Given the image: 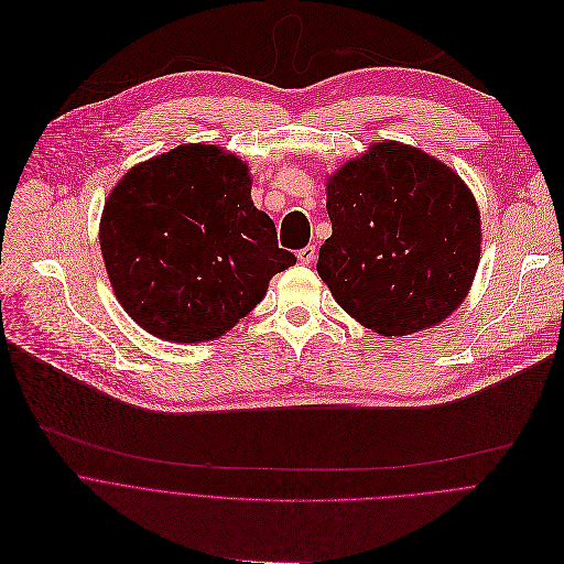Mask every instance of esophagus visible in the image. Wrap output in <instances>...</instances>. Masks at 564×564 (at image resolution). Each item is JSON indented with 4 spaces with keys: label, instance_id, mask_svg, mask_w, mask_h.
Listing matches in <instances>:
<instances>
[{
    "label": "esophagus",
    "instance_id": "obj_1",
    "mask_svg": "<svg viewBox=\"0 0 564 564\" xmlns=\"http://www.w3.org/2000/svg\"><path fill=\"white\" fill-rule=\"evenodd\" d=\"M315 258H317V249H315V245H308V247H304V249H300V251H297V260H300L302 264H313V262H315Z\"/></svg>",
    "mask_w": 564,
    "mask_h": 564
}]
</instances>
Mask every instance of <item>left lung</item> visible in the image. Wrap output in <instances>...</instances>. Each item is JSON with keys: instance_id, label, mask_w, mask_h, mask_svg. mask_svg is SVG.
I'll list each match as a JSON object with an SVG mask.
<instances>
[{"instance_id": "left-lung-1", "label": "left lung", "mask_w": 564, "mask_h": 564, "mask_svg": "<svg viewBox=\"0 0 564 564\" xmlns=\"http://www.w3.org/2000/svg\"><path fill=\"white\" fill-rule=\"evenodd\" d=\"M330 238L317 273L349 315L382 335H409L452 315L480 260V210L440 160L373 144L326 182Z\"/></svg>"}]
</instances>
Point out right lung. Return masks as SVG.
I'll list each match as a JSON object with an SVG mask.
<instances>
[{"instance_id":"right-lung-1","label":"right lung","mask_w":564,"mask_h":564,"mask_svg":"<svg viewBox=\"0 0 564 564\" xmlns=\"http://www.w3.org/2000/svg\"><path fill=\"white\" fill-rule=\"evenodd\" d=\"M99 247L127 313L188 345L234 328L295 264L273 219L253 206L249 166L210 144L133 166L106 199Z\"/></svg>"}]
</instances>
